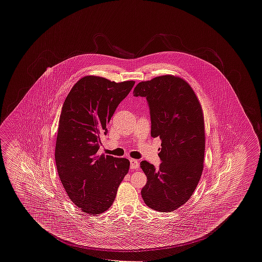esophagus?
Here are the masks:
<instances>
[{
	"instance_id": "esophagus-1",
	"label": "esophagus",
	"mask_w": 262,
	"mask_h": 262,
	"mask_svg": "<svg viewBox=\"0 0 262 262\" xmlns=\"http://www.w3.org/2000/svg\"><path fill=\"white\" fill-rule=\"evenodd\" d=\"M129 161H130V169L137 170L139 168V161L138 160L132 158V159H129Z\"/></svg>"
}]
</instances>
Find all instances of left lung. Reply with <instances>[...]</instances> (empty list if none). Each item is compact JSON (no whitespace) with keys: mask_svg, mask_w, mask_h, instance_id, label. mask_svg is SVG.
<instances>
[{"mask_svg":"<svg viewBox=\"0 0 262 262\" xmlns=\"http://www.w3.org/2000/svg\"><path fill=\"white\" fill-rule=\"evenodd\" d=\"M134 95L146 97L151 137L162 139L159 169L145 160L140 163L147 177L141 196L153 210L174 211L190 199L203 171L205 127L201 104L187 81L173 75L139 82Z\"/></svg>","mask_w":262,"mask_h":262,"instance_id":"1","label":"left lung"}]
</instances>
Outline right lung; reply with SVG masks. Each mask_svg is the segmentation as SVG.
I'll list each match as a JSON object with an SVG mask.
<instances>
[{"instance_id": "right-lung-1", "label": "right lung", "mask_w": 262, "mask_h": 262, "mask_svg": "<svg viewBox=\"0 0 262 262\" xmlns=\"http://www.w3.org/2000/svg\"><path fill=\"white\" fill-rule=\"evenodd\" d=\"M134 85V80L115 82L86 75L62 104L55 148L57 170L70 200L89 215L111 207L128 172L127 159L97 152L106 125Z\"/></svg>"}]
</instances>
